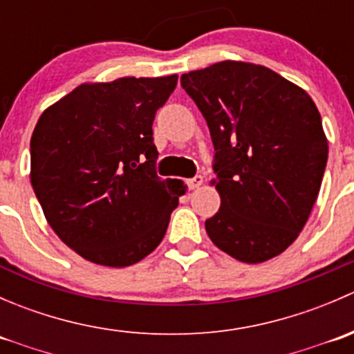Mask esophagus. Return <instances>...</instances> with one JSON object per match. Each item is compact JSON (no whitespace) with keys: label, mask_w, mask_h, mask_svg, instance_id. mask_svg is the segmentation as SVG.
<instances>
[{"label":"esophagus","mask_w":354,"mask_h":354,"mask_svg":"<svg viewBox=\"0 0 354 354\" xmlns=\"http://www.w3.org/2000/svg\"><path fill=\"white\" fill-rule=\"evenodd\" d=\"M187 185H188V188H190V190H195V188H200V187H202V185H203V176H200V174H197V176H195V178H192V180H188Z\"/></svg>","instance_id":"esophagus-1"}]
</instances>
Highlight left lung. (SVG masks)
<instances>
[{
  "instance_id": "8db88e82",
  "label": "left lung",
  "mask_w": 354,
  "mask_h": 354,
  "mask_svg": "<svg viewBox=\"0 0 354 354\" xmlns=\"http://www.w3.org/2000/svg\"><path fill=\"white\" fill-rule=\"evenodd\" d=\"M212 137L221 207L205 221L212 243L260 263L298 238L313 209L329 145L315 102L262 65L219 62L181 75Z\"/></svg>"
}]
</instances>
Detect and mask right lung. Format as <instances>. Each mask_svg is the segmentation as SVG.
<instances>
[{"label": "right lung", "mask_w": 354, "mask_h": 354, "mask_svg": "<svg viewBox=\"0 0 354 354\" xmlns=\"http://www.w3.org/2000/svg\"><path fill=\"white\" fill-rule=\"evenodd\" d=\"M178 75L82 84L30 138V183L49 226L88 262L128 267L162 241L185 194L160 180L152 123Z\"/></svg>", "instance_id": "right-lung-1"}]
</instances>
